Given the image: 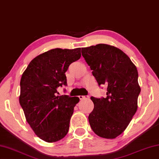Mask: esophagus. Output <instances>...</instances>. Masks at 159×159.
<instances>
[{"mask_svg":"<svg viewBox=\"0 0 159 159\" xmlns=\"http://www.w3.org/2000/svg\"><path fill=\"white\" fill-rule=\"evenodd\" d=\"M79 98L80 100H84V99H85V98H89V96H88V95H85H85H79Z\"/></svg>","mask_w":159,"mask_h":159,"instance_id":"1","label":"esophagus"}]
</instances>
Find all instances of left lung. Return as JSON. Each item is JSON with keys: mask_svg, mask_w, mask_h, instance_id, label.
Wrapping results in <instances>:
<instances>
[{"mask_svg": "<svg viewBox=\"0 0 159 159\" xmlns=\"http://www.w3.org/2000/svg\"><path fill=\"white\" fill-rule=\"evenodd\" d=\"M81 52L98 85L107 86L106 98H90L94 108L89 116L90 125L99 137L115 139L137 112L141 91L137 67L125 53L109 44L85 47Z\"/></svg>", "mask_w": 159, "mask_h": 159, "instance_id": "8db88e82", "label": "left lung"}]
</instances>
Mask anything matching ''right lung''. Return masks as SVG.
I'll use <instances>...</instances> for the list:
<instances>
[{"label": "right lung", "mask_w": 159, "mask_h": 159, "mask_svg": "<svg viewBox=\"0 0 159 159\" xmlns=\"http://www.w3.org/2000/svg\"><path fill=\"white\" fill-rule=\"evenodd\" d=\"M80 56V48L49 50L32 59L22 75L20 104L35 134L44 142H57L69 132L79 98L58 95L57 88L66 85L65 73Z\"/></svg>", "instance_id": "right-lung-1"}]
</instances>
